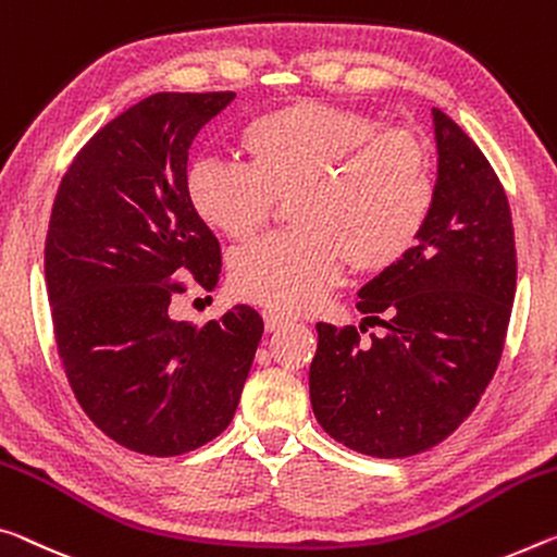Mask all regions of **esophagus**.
I'll return each mask as SVG.
<instances>
[{
  "mask_svg": "<svg viewBox=\"0 0 557 557\" xmlns=\"http://www.w3.org/2000/svg\"><path fill=\"white\" fill-rule=\"evenodd\" d=\"M262 320H264V330H268V332H277V330H282V326L289 324V320H287L285 314L272 312V310H264L262 312Z\"/></svg>",
  "mask_w": 557,
  "mask_h": 557,
  "instance_id": "esophagus-1",
  "label": "esophagus"
}]
</instances>
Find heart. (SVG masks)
Instances as JSON below:
<instances>
[{
    "instance_id": "1",
    "label": "heart",
    "mask_w": 557,
    "mask_h": 557,
    "mask_svg": "<svg viewBox=\"0 0 557 557\" xmlns=\"http://www.w3.org/2000/svg\"><path fill=\"white\" fill-rule=\"evenodd\" d=\"M237 153L243 165H193L188 200L210 231L245 243L293 198L295 231L231 262L233 293L272 312L314 307L344 258L357 272L392 268L419 243L436 200L426 144L349 106L280 103L245 123Z\"/></svg>"
}]
</instances>
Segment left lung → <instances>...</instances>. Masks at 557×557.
<instances>
[{"label":"left lung","instance_id":"8db88e82","mask_svg":"<svg viewBox=\"0 0 557 557\" xmlns=\"http://www.w3.org/2000/svg\"><path fill=\"white\" fill-rule=\"evenodd\" d=\"M436 200L419 243L359 289L364 322L317 324L310 399L320 426L351 451L404 458L461 426L496 374L516 297L506 190L481 148L434 109ZM364 330V324L359 326Z\"/></svg>","mask_w":557,"mask_h":557}]
</instances>
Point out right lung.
I'll list each match as a JSON object with an SVG mask.
<instances>
[{
  "label": "right lung",
  "instance_id": "right-lung-1",
  "mask_svg": "<svg viewBox=\"0 0 557 557\" xmlns=\"http://www.w3.org/2000/svg\"><path fill=\"white\" fill-rule=\"evenodd\" d=\"M233 91H161L76 153L51 208L44 275L59 359L86 417L116 444L181 456L233 421L262 317L235 305L202 326L168 307L220 280V243L188 200V148Z\"/></svg>",
  "mask_w": 557,
  "mask_h": 557
}]
</instances>
